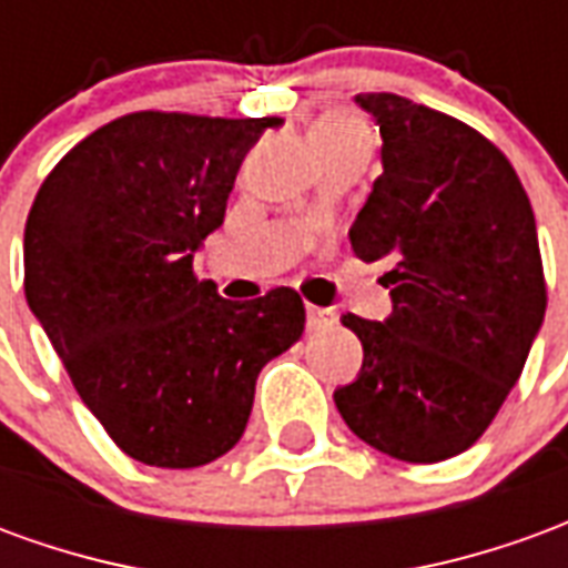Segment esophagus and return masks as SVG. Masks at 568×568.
I'll use <instances>...</instances> for the list:
<instances>
[{"mask_svg": "<svg viewBox=\"0 0 568 568\" xmlns=\"http://www.w3.org/2000/svg\"><path fill=\"white\" fill-rule=\"evenodd\" d=\"M337 316H334L332 310H322V307H307V328L310 332H328Z\"/></svg>", "mask_w": 568, "mask_h": 568, "instance_id": "obj_1", "label": "esophagus"}]
</instances>
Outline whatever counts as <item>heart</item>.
<instances>
[{"mask_svg":"<svg viewBox=\"0 0 568 568\" xmlns=\"http://www.w3.org/2000/svg\"><path fill=\"white\" fill-rule=\"evenodd\" d=\"M346 142H371L368 128L353 115H337L322 118L320 124L313 128V149L316 151H328L337 149V145H346Z\"/></svg>","mask_w":568,"mask_h":568,"instance_id":"1","label":"heart"}]
</instances>
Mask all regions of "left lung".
I'll list each match as a JSON object with an SVG mask.
<instances>
[{"label": "left lung", "instance_id": "1", "mask_svg": "<svg viewBox=\"0 0 568 568\" xmlns=\"http://www.w3.org/2000/svg\"><path fill=\"white\" fill-rule=\"evenodd\" d=\"M356 100L381 124L383 173L349 243L362 261H395L383 273L393 316L341 320L365 362L334 405L374 450L440 463L487 432L541 328L536 215L484 133L395 93Z\"/></svg>", "mask_w": 568, "mask_h": 568}]
</instances>
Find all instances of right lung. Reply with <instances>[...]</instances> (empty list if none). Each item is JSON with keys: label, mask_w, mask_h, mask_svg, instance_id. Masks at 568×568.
Listing matches in <instances>:
<instances>
[{"label": "right lung", "mask_w": 568, "mask_h": 568, "mask_svg": "<svg viewBox=\"0 0 568 568\" xmlns=\"http://www.w3.org/2000/svg\"><path fill=\"white\" fill-rule=\"evenodd\" d=\"M276 124L130 112L69 149L32 200L27 304L81 402L136 463L197 468L231 450L261 368L304 334L295 288L240 304L194 273L248 145Z\"/></svg>", "instance_id": "right-lung-1"}]
</instances>
